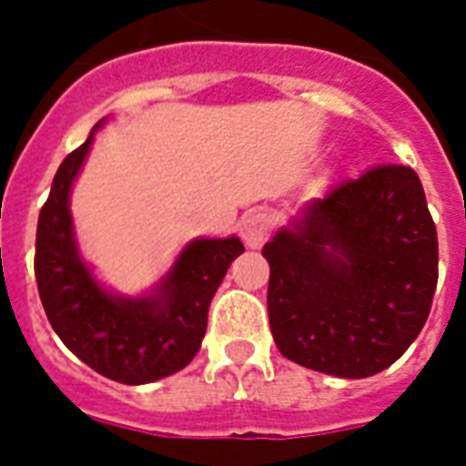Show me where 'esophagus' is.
Returning <instances> with one entry per match:
<instances>
[{
	"instance_id": "34e87169",
	"label": "esophagus",
	"mask_w": 466,
	"mask_h": 466,
	"mask_svg": "<svg viewBox=\"0 0 466 466\" xmlns=\"http://www.w3.org/2000/svg\"><path fill=\"white\" fill-rule=\"evenodd\" d=\"M270 232V218L268 212L263 210H248L239 222V234L244 244L251 248L263 247V241L268 239Z\"/></svg>"
}]
</instances>
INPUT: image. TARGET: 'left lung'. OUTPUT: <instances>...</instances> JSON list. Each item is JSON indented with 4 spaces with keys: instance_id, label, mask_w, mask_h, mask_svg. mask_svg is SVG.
<instances>
[{
    "instance_id": "left-lung-1",
    "label": "left lung",
    "mask_w": 466,
    "mask_h": 466,
    "mask_svg": "<svg viewBox=\"0 0 466 466\" xmlns=\"http://www.w3.org/2000/svg\"><path fill=\"white\" fill-rule=\"evenodd\" d=\"M261 254L270 266V333L302 368L377 375L431 314L438 232L411 167L380 164L333 186Z\"/></svg>"
}]
</instances>
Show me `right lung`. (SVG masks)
Instances as JSON below:
<instances>
[{
  "label": "right lung",
  "mask_w": 466,
  "mask_h": 466,
  "mask_svg": "<svg viewBox=\"0 0 466 466\" xmlns=\"http://www.w3.org/2000/svg\"><path fill=\"white\" fill-rule=\"evenodd\" d=\"M91 140L94 130L82 147L65 157L40 208L35 283L47 321L79 360L116 382L147 384L196 358L212 295L244 244L237 237L190 241L155 295H108L79 258L69 215V188Z\"/></svg>",
  "instance_id": "obj_1"
}]
</instances>
